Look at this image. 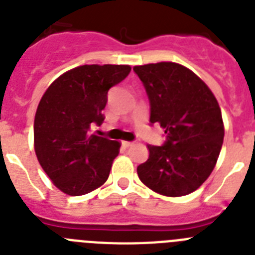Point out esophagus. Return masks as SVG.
<instances>
[{
    "mask_svg": "<svg viewBox=\"0 0 255 255\" xmlns=\"http://www.w3.org/2000/svg\"><path fill=\"white\" fill-rule=\"evenodd\" d=\"M123 145H125L126 147H129V146L133 145V142H132V141H123Z\"/></svg>",
    "mask_w": 255,
    "mask_h": 255,
    "instance_id": "34e87169",
    "label": "esophagus"
}]
</instances>
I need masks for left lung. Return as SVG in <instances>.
Listing matches in <instances>:
<instances>
[{
  "label": "left lung",
  "mask_w": 255,
  "mask_h": 255,
  "mask_svg": "<svg viewBox=\"0 0 255 255\" xmlns=\"http://www.w3.org/2000/svg\"><path fill=\"white\" fill-rule=\"evenodd\" d=\"M150 103V125L164 128L161 146L147 145L149 159L137 174L149 189L183 196L199 189L217 163L223 143L222 114L212 91L176 63L134 66Z\"/></svg>",
  "instance_id": "8db88e82"
}]
</instances>
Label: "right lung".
<instances>
[{
    "label": "right lung",
    "mask_w": 255,
    "mask_h": 255,
    "mask_svg": "<svg viewBox=\"0 0 255 255\" xmlns=\"http://www.w3.org/2000/svg\"><path fill=\"white\" fill-rule=\"evenodd\" d=\"M129 72V65L78 66L52 82L42 96L34 118L35 155L65 194H88L108 180L121 143L88 130L103 123L108 92Z\"/></svg>",
    "instance_id": "obj_1"
}]
</instances>
